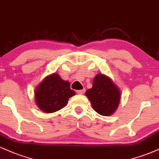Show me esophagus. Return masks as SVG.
<instances>
[{
  "label": "esophagus",
  "mask_w": 159,
  "mask_h": 159,
  "mask_svg": "<svg viewBox=\"0 0 159 159\" xmlns=\"http://www.w3.org/2000/svg\"><path fill=\"white\" fill-rule=\"evenodd\" d=\"M85 89H82V90H77L76 91V93L79 94H83L84 93H85Z\"/></svg>",
  "instance_id": "1"
}]
</instances>
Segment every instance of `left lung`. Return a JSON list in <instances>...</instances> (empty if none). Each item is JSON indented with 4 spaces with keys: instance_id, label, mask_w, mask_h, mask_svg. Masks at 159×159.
I'll use <instances>...</instances> for the list:
<instances>
[{
    "instance_id": "obj_1",
    "label": "left lung",
    "mask_w": 159,
    "mask_h": 159,
    "mask_svg": "<svg viewBox=\"0 0 159 159\" xmlns=\"http://www.w3.org/2000/svg\"><path fill=\"white\" fill-rule=\"evenodd\" d=\"M85 95L90 100L95 111L109 116L116 111L120 100V91L109 76L98 74L93 81L92 88Z\"/></svg>"
}]
</instances>
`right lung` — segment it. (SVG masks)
<instances>
[{"label": "right lung", "instance_id": "1", "mask_svg": "<svg viewBox=\"0 0 159 159\" xmlns=\"http://www.w3.org/2000/svg\"><path fill=\"white\" fill-rule=\"evenodd\" d=\"M74 95L75 91L70 89V83L56 73L44 78L35 90L37 106L46 113L55 112L64 108L68 99Z\"/></svg>", "mask_w": 159, "mask_h": 159}]
</instances>
